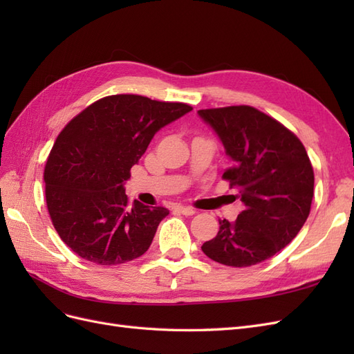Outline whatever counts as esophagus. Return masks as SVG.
<instances>
[{
	"label": "esophagus",
	"mask_w": 354,
	"mask_h": 354,
	"mask_svg": "<svg viewBox=\"0 0 354 354\" xmlns=\"http://www.w3.org/2000/svg\"><path fill=\"white\" fill-rule=\"evenodd\" d=\"M174 209L178 211L180 214H183V216H194L196 212V209H194L192 207H185V205H176Z\"/></svg>",
	"instance_id": "esophagus-1"
}]
</instances>
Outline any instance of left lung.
<instances>
[{
  "label": "left lung",
  "mask_w": 354,
  "mask_h": 354,
  "mask_svg": "<svg viewBox=\"0 0 354 354\" xmlns=\"http://www.w3.org/2000/svg\"><path fill=\"white\" fill-rule=\"evenodd\" d=\"M217 134L232 167L223 174L238 187L243 209L220 220L217 236L202 245L211 260L248 267L263 263L301 230L313 199L315 174L303 143L251 106L198 111Z\"/></svg>",
  "instance_id": "left-lung-1"
}]
</instances>
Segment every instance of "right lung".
I'll use <instances>...</instances> for the list:
<instances>
[{
  "label": "right lung",
  "mask_w": 354,
  "mask_h": 354,
  "mask_svg": "<svg viewBox=\"0 0 354 354\" xmlns=\"http://www.w3.org/2000/svg\"><path fill=\"white\" fill-rule=\"evenodd\" d=\"M186 103L116 94L90 104L63 128L44 169L53 226L81 259L118 266L143 255L169 211L128 202L130 169Z\"/></svg>",
  "instance_id": "obj_1"
}]
</instances>
